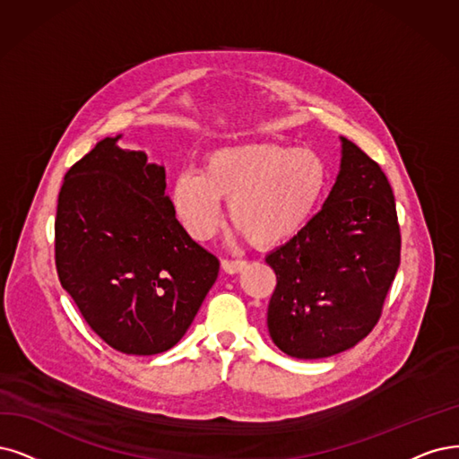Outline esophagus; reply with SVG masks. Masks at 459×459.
Segmentation results:
<instances>
[{
	"label": "esophagus",
	"mask_w": 459,
	"mask_h": 459,
	"mask_svg": "<svg viewBox=\"0 0 459 459\" xmlns=\"http://www.w3.org/2000/svg\"><path fill=\"white\" fill-rule=\"evenodd\" d=\"M221 266H223V270L229 274H238L247 266V261H244V259H223V261H221Z\"/></svg>",
	"instance_id": "esophagus-1"
}]
</instances>
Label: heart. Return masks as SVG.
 I'll return each instance as SVG.
<instances>
[{
    "mask_svg": "<svg viewBox=\"0 0 459 459\" xmlns=\"http://www.w3.org/2000/svg\"><path fill=\"white\" fill-rule=\"evenodd\" d=\"M327 164L312 149L246 143L212 151L200 174L183 172L172 191L174 210L195 240H208L229 200L230 223L251 244L270 247L299 234L327 189Z\"/></svg>",
    "mask_w": 459,
    "mask_h": 459,
    "instance_id": "obj_1",
    "label": "heart"
}]
</instances>
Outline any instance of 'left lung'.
<instances>
[{"label": "left lung", "mask_w": 459, "mask_h": 459, "mask_svg": "<svg viewBox=\"0 0 459 459\" xmlns=\"http://www.w3.org/2000/svg\"><path fill=\"white\" fill-rule=\"evenodd\" d=\"M266 263L274 344L297 359L341 353L375 329L401 263L395 196L378 162L342 138L341 174L321 208Z\"/></svg>", "instance_id": "8db88e82"}]
</instances>
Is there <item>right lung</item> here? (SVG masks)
Masks as SVG:
<instances>
[{"mask_svg":"<svg viewBox=\"0 0 459 459\" xmlns=\"http://www.w3.org/2000/svg\"><path fill=\"white\" fill-rule=\"evenodd\" d=\"M106 138L64 176L55 221L58 280L113 350L176 346L217 280L219 259L176 219L162 166Z\"/></svg>","mask_w":459,"mask_h":459,"instance_id":"1","label":"right lung"}]
</instances>
